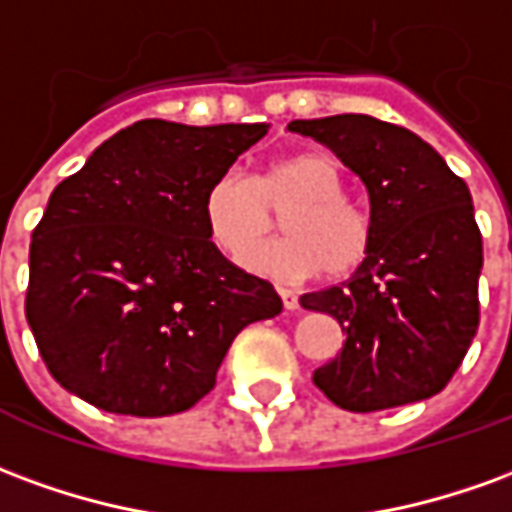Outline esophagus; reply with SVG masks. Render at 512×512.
Instances as JSON below:
<instances>
[{"mask_svg": "<svg viewBox=\"0 0 512 512\" xmlns=\"http://www.w3.org/2000/svg\"><path fill=\"white\" fill-rule=\"evenodd\" d=\"M280 299H282V305H285V310H296V307H299L296 293L288 291V288H280Z\"/></svg>", "mask_w": 512, "mask_h": 512, "instance_id": "obj_1", "label": "esophagus"}]
</instances>
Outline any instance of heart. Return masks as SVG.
Instances as JSON below:
<instances>
[{"instance_id":"obj_1","label":"heart","mask_w":512,"mask_h":512,"mask_svg":"<svg viewBox=\"0 0 512 512\" xmlns=\"http://www.w3.org/2000/svg\"><path fill=\"white\" fill-rule=\"evenodd\" d=\"M346 194L338 163L327 155H293L271 163L257 180L238 169L221 171L205 194V227L224 255L238 257L283 217L285 239L253 247L241 263L280 282L310 280L327 268L330 277L352 274L368 255L371 224Z\"/></svg>"}]
</instances>
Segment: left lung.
<instances>
[{
	"mask_svg": "<svg viewBox=\"0 0 512 512\" xmlns=\"http://www.w3.org/2000/svg\"><path fill=\"white\" fill-rule=\"evenodd\" d=\"M288 130L330 146L371 205V246L355 274L299 296L346 335L313 382L352 413L430 399L480 324L482 235L468 185L416 132L374 116L296 119Z\"/></svg>",
	"mask_w": 512,
	"mask_h": 512,
	"instance_id": "1",
	"label": "left lung"
}]
</instances>
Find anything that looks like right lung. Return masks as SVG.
I'll return each mask as SVG.
<instances>
[{"instance_id":"1","label":"right lung","mask_w":512,"mask_h":512,"mask_svg":"<svg viewBox=\"0 0 512 512\" xmlns=\"http://www.w3.org/2000/svg\"><path fill=\"white\" fill-rule=\"evenodd\" d=\"M266 132L135 121L52 191L27 321L66 391L107 413L174 416L210 393L246 324L280 313L271 282L232 266L205 227L210 182Z\"/></svg>"}]
</instances>
